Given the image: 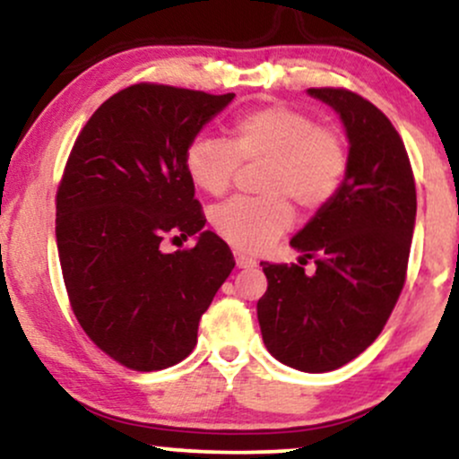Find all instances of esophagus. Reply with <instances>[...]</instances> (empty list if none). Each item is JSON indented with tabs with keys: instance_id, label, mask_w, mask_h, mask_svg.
<instances>
[{
	"instance_id": "1",
	"label": "esophagus",
	"mask_w": 459,
	"mask_h": 459,
	"mask_svg": "<svg viewBox=\"0 0 459 459\" xmlns=\"http://www.w3.org/2000/svg\"><path fill=\"white\" fill-rule=\"evenodd\" d=\"M235 263L239 270H252V267H256V261L252 256H246L244 252H235Z\"/></svg>"
}]
</instances>
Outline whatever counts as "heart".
Here are the masks:
<instances>
[{"mask_svg":"<svg viewBox=\"0 0 459 459\" xmlns=\"http://www.w3.org/2000/svg\"><path fill=\"white\" fill-rule=\"evenodd\" d=\"M239 161L267 163L263 192L270 196L220 204L213 226L237 250L259 252L291 229L293 212L284 198L313 212L334 196L347 170V149L308 114L267 105L237 116L229 142L203 135L186 152L189 181L209 196L230 187Z\"/></svg>","mask_w":459,"mask_h":459,"instance_id":"heart-1","label":"heart"}]
</instances>
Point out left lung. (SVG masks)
<instances>
[{
  "label": "left lung",
  "instance_id": "1",
  "mask_svg": "<svg viewBox=\"0 0 459 459\" xmlns=\"http://www.w3.org/2000/svg\"><path fill=\"white\" fill-rule=\"evenodd\" d=\"M345 127L350 151L339 189L289 241L302 265L261 263L267 291L256 302L263 343L282 365L324 373L377 339L403 289L416 220L408 152L391 120L341 88H310Z\"/></svg>",
  "mask_w": 459,
  "mask_h": 459
}]
</instances>
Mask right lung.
I'll use <instances>...</instances> for the list:
<instances>
[{"label": "right lung", "mask_w": 459, "mask_h": 459, "mask_svg": "<svg viewBox=\"0 0 459 459\" xmlns=\"http://www.w3.org/2000/svg\"><path fill=\"white\" fill-rule=\"evenodd\" d=\"M233 99L135 83L91 116L66 161L56 241L68 299L94 343L135 371L189 356L235 267L230 247L204 230L186 170L189 144ZM168 232L197 244L163 253Z\"/></svg>", "instance_id": "obj_1"}]
</instances>
